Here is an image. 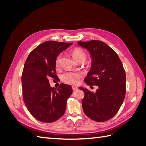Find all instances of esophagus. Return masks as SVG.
I'll list each match as a JSON object with an SVG mask.
<instances>
[{
  "label": "esophagus",
  "instance_id": "1",
  "mask_svg": "<svg viewBox=\"0 0 146 146\" xmlns=\"http://www.w3.org/2000/svg\"><path fill=\"white\" fill-rule=\"evenodd\" d=\"M72 90H73V91L77 90H78V88L76 87V86H72Z\"/></svg>",
  "mask_w": 146,
  "mask_h": 146
}]
</instances>
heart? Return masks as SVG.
Wrapping results in <instances>:
<instances>
[{
    "label": "heart",
    "mask_w": 146,
    "mask_h": 146,
    "mask_svg": "<svg viewBox=\"0 0 146 146\" xmlns=\"http://www.w3.org/2000/svg\"><path fill=\"white\" fill-rule=\"evenodd\" d=\"M72 56L73 59L78 62L79 61H84L86 59V54L85 52L80 48H75L74 50L72 52ZM61 55H59L56 57V64L58 65L60 63V61L61 59ZM81 75L79 73L77 72H65L63 74L62 79L63 80L69 84H71V85H76L78 83L79 79L80 78Z\"/></svg>",
    "instance_id": "obj_1"
}]
</instances>
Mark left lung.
I'll use <instances>...</instances> for the list:
<instances>
[{"mask_svg": "<svg viewBox=\"0 0 146 146\" xmlns=\"http://www.w3.org/2000/svg\"><path fill=\"white\" fill-rule=\"evenodd\" d=\"M77 43L88 50L92 60L84 80L88 85L98 86L96 92L79 87L85 93L82 102L84 113L96 122L107 121L117 113L124 100L125 70L117 54L105 42L92 40Z\"/></svg>", "mask_w": 146, "mask_h": 146, "instance_id": "8db88e82", "label": "left lung"}]
</instances>
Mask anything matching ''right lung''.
<instances>
[{"mask_svg": "<svg viewBox=\"0 0 146 146\" xmlns=\"http://www.w3.org/2000/svg\"><path fill=\"white\" fill-rule=\"evenodd\" d=\"M72 42L47 41L30 52L22 74L24 103L31 114L38 121L53 122L63 116L66 101L72 93V87L61 83L55 89L48 78L56 79V57Z\"/></svg>", "mask_w": 146, "mask_h": 146, "instance_id": "1", "label": "right lung"}]
</instances>
